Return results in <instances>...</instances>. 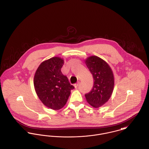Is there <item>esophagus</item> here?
Returning <instances> with one entry per match:
<instances>
[{
  "mask_svg": "<svg viewBox=\"0 0 149 149\" xmlns=\"http://www.w3.org/2000/svg\"><path fill=\"white\" fill-rule=\"evenodd\" d=\"M79 84H80V82H77V84H74V88H75L76 89H77V87L79 86Z\"/></svg>",
  "mask_w": 149,
  "mask_h": 149,
  "instance_id": "1",
  "label": "esophagus"
}]
</instances>
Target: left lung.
<instances>
[{"instance_id": "1", "label": "left lung", "mask_w": 149, "mask_h": 149, "mask_svg": "<svg viewBox=\"0 0 149 149\" xmlns=\"http://www.w3.org/2000/svg\"><path fill=\"white\" fill-rule=\"evenodd\" d=\"M85 63L92 73L94 85L92 91L85 94L86 101L98 108L108 102L113 93L114 77L108 64L97 56H91L85 60Z\"/></svg>"}]
</instances>
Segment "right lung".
Wrapping results in <instances>:
<instances>
[{
    "label": "right lung",
    "instance_id": "obj_1",
    "mask_svg": "<svg viewBox=\"0 0 149 149\" xmlns=\"http://www.w3.org/2000/svg\"><path fill=\"white\" fill-rule=\"evenodd\" d=\"M64 60L53 57L42 61L37 69L33 79L35 92L42 103L47 108L57 110L66 104L74 86L64 76L61 69Z\"/></svg>",
    "mask_w": 149,
    "mask_h": 149
}]
</instances>
